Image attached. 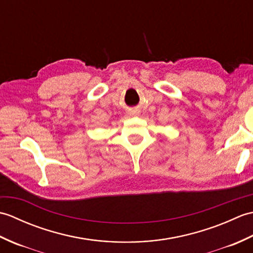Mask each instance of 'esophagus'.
<instances>
[{
    "mask_svg": "<svg viewBox=\"0 0 253 253\" xmlns=\"http://www.w3.org/2000/svg\"><path fill=\"white\" fill-rule=\"evenodd\" d=\"M139 113H140V112H139L138 110H131L129 114H130L131 116H137V115H139Z\"/></svg>",
    "mask_w": 253,
    "mask_h": 253,
    "instance_id": "esophagus-1",
    "label": "esophagus"
}]
</instances>
